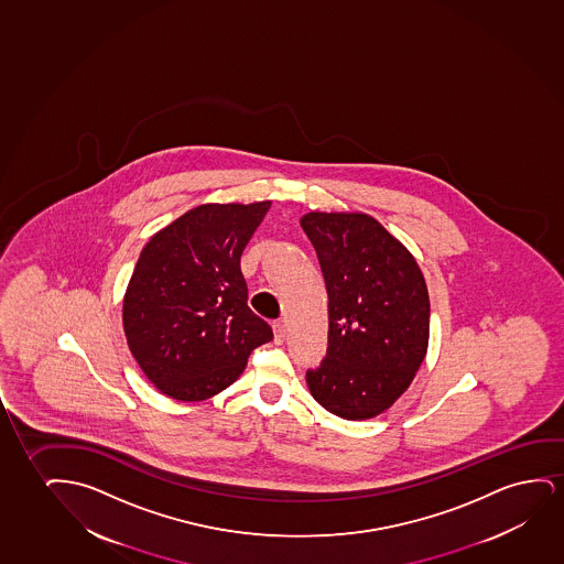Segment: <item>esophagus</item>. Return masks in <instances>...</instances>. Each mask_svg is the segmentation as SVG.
Segmentation results:
<instances>
[{
    "mask_svg": "<svg viewBox=\"0 0 564 564\" xmlns=\"http://www.w3.org/2000/svg\"><path fill=\"white\" fill-rule=\"evenodd\" d=\"M273 335H275V343H278V345H281V343L285 340L286 329L283 322H275V324H273Z\"/></svg>",
    "mask_w": 564,
    "mask_h": 564,
    "instance_id": "obj_1",
    "label": "esophagus"
}]
</instances>
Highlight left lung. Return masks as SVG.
<instances>
[{
	"label": "left lung",
	"instance_id": "obj_1",
	"mask_svg": "<svg viewBox=\"0 0 564 564\" xmlns=\"http://www.w3.org/2000/svg\"><path fill=\"white\" fill-rule=\"evenodd\" d=\"M329 296V347L306 371L312 397L345 420L393 406L424 362L430 296L416 258L378 219L360 212L301 217Z\"/></svg>",
	"mask_w": 564,
	"mask_h": 564
}]
</instances>
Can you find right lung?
I'll return each instance as SVG.
<instances>
[{
	"label": "right lung",
	"mask_w": 564,
	"mask_h": 564,
	"mask_svg": "<svg viewBox=\"0 0 564 564\" xmlns=\"http://www.w3.org/2000/svg\"><path fill=\"white\" fill-rule=\"evenodd\" d=\"M271 202L202 204L148 240L123 299L140 370L175 401H206L237 381L273 339L248 308L240 256Z\"/></svg>",
	"instance_id": "right-lung-1"
}]
</instances>
